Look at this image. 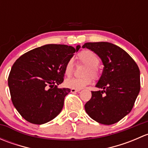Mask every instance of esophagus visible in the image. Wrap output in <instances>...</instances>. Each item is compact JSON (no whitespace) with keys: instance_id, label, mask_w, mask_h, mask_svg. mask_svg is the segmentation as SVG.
<instances>
[{"instance_id":"obj_1","label":"esophagus","mask_w":148,"mask_h":148,"mask_svg":"<svg viewBox=\"0 0 148 148\" xmlns=\"http://www.w3.org/2000/svg\"><path fill=\"white\" fill-rule=\"evenodd\" d=\"M80 90H78V89H71V92L72 93H76V92H79Z\"/></svg>"}]
</instances>
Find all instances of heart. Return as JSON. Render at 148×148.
I'll return each mask as SVG.
<instances>
[{"label":"heart","mask_w":148,"mask_h":148,"mask_svg":"<svg viewBox=\"0 0 148 148\" xmlns=\"http://www.w3.org/2000/svg\"><path fill=\"white\" fill-rule=\"evenodd\" d=\"M78 59L84 64L87 65V68L84 72V75L91 74L92 77H97L99 58L97 55L90 50H83L80 51L77 55ZM65 74L67 76L71 75L73 71V62L71 59L68 61L64 68ZM92 83V78L89 76H86L82 78H69L65 81V85L66 87L70 89H84L86 86Z\"/></svg>","instance_id":"b5f03b06"}]
</instances>
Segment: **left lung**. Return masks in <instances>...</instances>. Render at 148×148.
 <instances>
[{
    "label": "left lung",
    "mask_w": 148,
    "mask_h": 148,
    "mask_svg": "<svg viewBox=\"0 0 148 148\" xmlns=\"http://www.w3.org/2000/svg\"><path fill=\"white\" fill-rule=\"evenodd\" d=\"M95 52L104 69L92 98L85 104L88 115L99 123L112 125L129 114L140 90V69L132 58L109 42H89L82 46Z\"/></svg>",
    "instance_id": "1"
}]
</instances>
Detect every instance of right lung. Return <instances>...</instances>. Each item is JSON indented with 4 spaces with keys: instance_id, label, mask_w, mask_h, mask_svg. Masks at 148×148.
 I'll return each instance as SVG.
<instances>
[{
    "instance_id": "1",
    "label": "right lung",
    "mask_w": 148,
    "mask_h": 148,
    "mask_svg": "<svg viewBox=\"0 0 148 148\" xmlns=\"http://www.w3.org/2000/svg\"><path fill=\"white\" fill-rule=\"evenodd\" d=\"M62 44H46L18 58L8 76V84L13 106L23 118L42 125L62 111L68 88H57L64 81V68L80 49Z\"/></svg>"
}]
</instances>
